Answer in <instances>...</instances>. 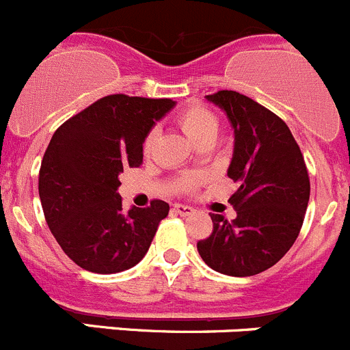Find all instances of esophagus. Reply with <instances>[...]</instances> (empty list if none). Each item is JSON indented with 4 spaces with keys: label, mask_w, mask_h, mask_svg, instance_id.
Returning <instances> with one entry per match:
<instances>
[{
    "label": "esophagus",
    "mask_w": 350,
    "mask_h": 350,
    "mask_svg": "<svg viewBox=\"0 0 350 350\" xmlns=\"http://www.w3.org/2000/svg\"><path fill=\"white\" fill-rule=\"evenodd\" d=\"M172 209H174V213H178L179 216H190V214L195 211L193 207L185 206V204H174V206H172Z\"/></svg>",
    "instance_id": "1"
}]
</instances>
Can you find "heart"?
<instances>
[{"label":"heart","instance_id":"obj_1","mask_svg":"<svg viewBox=\"0 0 350 350\" xmlns=\"http://www.w3.org/2000/svg\"><path fill=\"white\" fill-rule=\"evenodd\" d=\"M176 122H178L179 127L185 131V134L198 144L206 143V141H214L219 132L218 116L202 105H190L187 106V108H183L181 111L178 113V116H176ZM155 139L157 131L152 129V131L144 136V152L148 153L152 150L153 144H155ZM181 183L185 190H193V188L197 187L198 179L195 178V176H185Z\"/></svg>","mask_w":350,"mask_h":350}]
</instances>
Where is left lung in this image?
I'll list each match as a JSON object with an SVG mask.
<instances>
[{"mask_svg": "<svg viewBox=\"0 0 350 350\" xmlns=\"http://www.w3.org/2000/svg\"><path fill=\"white\" fill-rule=\"evenodd\" d=\"M225 109L235 146L228 176L239 183L228 202L234 219L211 214L213 232L197 242L213 270L247 277L265 272L289 251L310 197L307 165L282 118L235 90L206 96Z\"/></svg>", "mask_w": 350, "mask_h": 350, "instance_id": "obj_1", "label": "left lung"}]
</instances>
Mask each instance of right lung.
Returning a JSON list of instances; mask_svg holds the SVG:
<instances>
[{"instance_id": "right-lung-1", "label": "right lung", "mask_w": 350, "mask_h": 350, "mask_svg": "<svg viewBox=\"0 0 350 350\" xmlns=\"http://www.w3.org/2000/svg\"><path fill=\"white\" fill-rule=\"evenodd\" d=\"M172 99L111 94L66 120L43 155L38 191L46 225L81 269L116 273L148 253L169 204L122 211L120 172L143 163V141Z\"/></svg>"}]
</instances>
